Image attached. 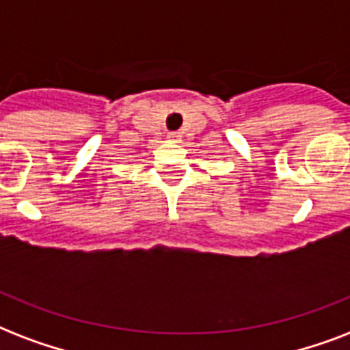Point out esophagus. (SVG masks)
Instances as JSON below:
<instances>
[{
  "label": "esophagus",
  "mask_w": 350,
  "mask_h": 350,
  "mask_svg": "<svg viewBox=\"0 0 350 350\" xmlns=\"http://www.w3.org/2000/svg\"><path fill=\"white\" fill-rule=\"evenodd\" d=\"M169 142H172V143H178V142H181V134L180 132H169Z\"/></svg>",
  "instance_id": "34e87169"
}]
</instances>
